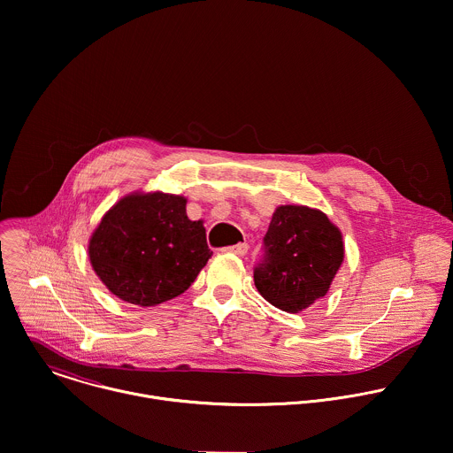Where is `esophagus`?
<instances>
[{
    "mask_svg": "<svg viewBox=\"0 0 453 453\" xmlns=\"http://www.w3.org/2000/svg\"><path fill=\"white\" fill-rule=\"evenodd\" d=\"M224 250H226V252H231V254H236V256H245L247 250H249V245H247V243H236V245L226 247Z\"/></svg>",
    "mask_w": 453,
    "mask_h": 453,
    "instance_id": "esophagus-1",
    "label": "esophagus"
}]
</instances>
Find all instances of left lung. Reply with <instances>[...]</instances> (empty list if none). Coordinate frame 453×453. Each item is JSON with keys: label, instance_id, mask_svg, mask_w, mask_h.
Instances as JSON below:
<instances>
[{"label": "left lung", "instance_id": "left-lung-1", "mask_svg": "<svg viewBox=\"0 0 453 453\" xmlns=\"http://www.w3.org/2000/svg\"><path fill=\"white\" fill-rule=\"evenodd\" d=\"M343 261V238L326 213L279 206L263 238L254 284L268 303L298 313L322 298Z\"/></svg>", "mask_w": 453, "mask_h": 453}]
</instances>
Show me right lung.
<instances>
[{
	"instance_id": "add662e5",
	"label": "right lung",
	"mask_w": 453,
	"mask_h": 453,
	"mask_svg": "<svg viewBox=\"0 0 453 453\" xmlns=\"http://www.w3.org/2000/svg\"><path fill=\"white\" fill-rule=\"evenodd\" d=\"M211 254L206 229L187 217V199L160 192L120 199L88 245L104 286L143 308L187 291Z\"/></svg>"
}]
</instances>
